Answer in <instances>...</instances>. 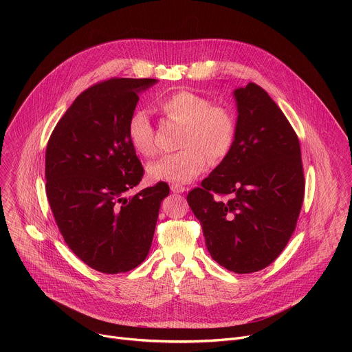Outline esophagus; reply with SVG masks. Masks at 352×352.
Masks as SVG:
<instances>
[{"mask_svg": "<svg viewBox=\"0 0 352 352\" xmlns=\"http://www.w3.org/2000/svg\"><path fill=\"white\" fill-rule=\"evenodd\" d=\"M171 190H173L174 193H184V192L186 190V188L182 186V185H179V184H173V185H171Z\"/></svg>", "mask_w": 352, "mask_h": 352, "instance_id": "obj_1", "label": "esophagus"}]
</instances>
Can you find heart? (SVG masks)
Returning <instances> with one entry per match:
<instances>
[{
	"label": "heart",
	"instance_id": "heart-1",
	"mask_svg": "<svg viewBox=\"0 0 352 352\" xmlns=\"http://www.w3.org/2000/svg\"><path fill=\"white\" fill-rule=\"evenodd\" d=\"M162 109L167 117L185 124L181 140L185 148L150 163L147 174L152 179L189 182L206 170L209 157L219 162L230 153L235 140L236 122L228 109L213 106L210 98L188 90H179L163 98ZM126 136L140 156L156 155L155 128L146 110L132 111L126 124Z\"/></svg>",
	"mask_w": 352,
	"mask_h": 352
}]
</instances>
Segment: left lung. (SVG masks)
Segmentation results:
<instances>
[{"mask_svg": "<svg viewBox=\"0 0 352 352\" xmlns=\"http://www.w3.org/2000/svg\"><path fill=\"white\" fill-rule=\"evenodd\" d=\"M234 97L232 148L186 200L212 258L245 274L267 267L283 252L302 208L305 179L298 136L266 90L248 83Z\"/></svg>", "mask_w": 352, "mask_h": 352, "instance_id": "obj_1", "label": "left lung"}]
</instances>
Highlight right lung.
I'll use <instances>...</instances> for the list:
<instances>
[{
	"instance_id": "obj_1",
	"label": "right lung",
	"mask_w": 352,
	"mask_h": 352,
	"mask_svg": "<svg viewBox=\"0 0 352 352\" xmlns=\"http://www.w3.org/2000/svg\"><path fill=\"white\" fill-rule=\"evenodd\" d=\"M157 79L117 78L82 91L56 125L45 150V193L64 241L106 274L139 266L152 246L166 182L133 196L143 167L126 136L139 93Z\"/></svg>"
}]
</instances>
